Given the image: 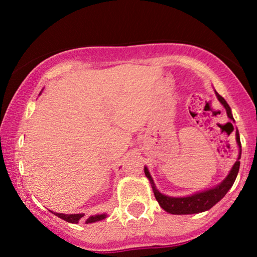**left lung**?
<instances>
[{
  "instance_id": "1",
  "label": "left lung",
  "mask_w": 257,
  "mask_h": 257,
  "mask_svg": "<svg viewBox=\"0 0 257 257\" xmlns=\"http://www.w3.org/2000/svg\"><path fill=\"white\" fill-rule=\"evenodd\" d=\"M215 94H216V98L221 102V105L226 108L228 118L231 119L232 122H234V118H233L232 116V111H231V107H229V105L227 104L226 100L223 99L216 90H215ZM235 141H237L238 147H239V155H238L237 162L233 164L231 170H229L228 175H227L219 185L214 186V187L211 188H208V190L199 191V192L190 194V196L170 197V196H167V194L161 193L158 191V188L156 187L155 181H153L151 174H150L147 167L144 168L146 178L150 180V182H151L153 193H155L156 199H157L159 205L162 206V209H164L167 213L174 214V215L198 214V213H203V211L209 210V209L213 208L217 202H220V200L225 197V194L228 192L229 188L232 187V185L234 184L235 178H237L238 172H239V166H240L239 159L241 156V145H240V139H239L238 129H235Z\"/></svg>"
}]
</instances>
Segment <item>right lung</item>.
Instances as JSON below:
<instances>
[{
  "mask_svg": "<svg viewBox=\"0 0 257 257\" xmlns=\"http://www.w3.org/2000/svg\"><path fill=\"white\" fill-rule=\"evenodd\" d=\"M55 216L60 217L65 221L70 223H78V221L84 216V214H61V213H54L52 211ZM107 216V214H98V215H93V216H89L87 220H85V223H93V222H98V221L104 220L105 217Z\"/></svg>",
  "mask_w": 257,
  "mask_h": 257,
  "instance_id": "obj_1",
  "label": "right lung"
}]
</instances>
